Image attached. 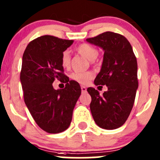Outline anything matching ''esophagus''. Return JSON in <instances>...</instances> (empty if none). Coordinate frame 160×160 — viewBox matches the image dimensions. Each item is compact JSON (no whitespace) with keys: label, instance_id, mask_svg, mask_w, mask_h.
<instances>
[{"label":"esophagus","instance_id":"1","mask_svg":"<svg viewBox=\"0 0 160 160\" xmlns=\"http://www.w3.org/2000/svg\"><path fill=\"white\" fill-rule=\"evenodd\" d=\"M81 89H82V91L83 93H85L87 91V88H86V87H85V86H81Z\"/></svg>","mask_w":160,"mask_h":160}]
</instances>
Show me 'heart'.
I'll use <instances>...</instances> for the list:
<instances>
[{
  "label": "heart",
  "instance_id": "heart-1",
  "mask_svg": "<svg viewBox=\"0 0 160 160\" xmlns=\"http://www.w3.org/2000/svg\"><path fill=\"white\" fill-rule=\"evenodd\" d=\"M75 50L78 53L91 61H94L98 56V50L88 44H81L75 48ZM70 60L69 52L68 51L62 52L60 57V62L62 67L69 68L70 66ZM70 77L72 79L78 83L82 84V85H87L93 78L94 74L90 71L74 72L72 73Z\"/></svg>",
  "mask_w": 160,
  "mask_h": 160
}]
</instances>
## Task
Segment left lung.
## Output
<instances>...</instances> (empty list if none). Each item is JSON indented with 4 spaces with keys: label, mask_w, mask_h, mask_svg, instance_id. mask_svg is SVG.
Listing matches in <instances>:
<instances>
[{
    "label": "left lung",
    "mask_w": 160,
    "mask_h": 160,
    "mask_svg": "<svg viewBox=\"0 0 160 160\" xmlns=\"http://www.w3.org/2000/svg\"><path fill=\"white\" fill-rule=\"evenodd\" d=\"M86 41L104 51L94 84L108 88L103 95L94 88L87 89L91 97V114L100 128H118L128 119L134 106L138 88L137 59L129 41L120 34L106 32Z\"/></svg>",
    "instance_id": "8db88e82"
}]
</instances>
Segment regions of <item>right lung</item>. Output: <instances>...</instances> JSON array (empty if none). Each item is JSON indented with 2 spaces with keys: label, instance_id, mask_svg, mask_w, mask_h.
Returning a JSON list of instances; mask_svg holds the SVG:
<instances>
[{
  "label": "right lung",
  "instance_id": "right-lung-1",
  "mask_svg": "<svg viewBox=\"0 0 160 160\" xmlns=\"http://www.w3.org/2000/svg\"><path fill=\"white\" fill-rule=\"evenodd\" d=\"M73 41L44 35L29 42L23 53L20 81L25 103L37 125L48 133L69 128L82 93L79 84L64 74L60 62L62 53ZM56 78L66 83L65 89L53 88Z\"/></svg>",
  "mask_w": 160,
  "mask_h": 160
}]
</instances>
